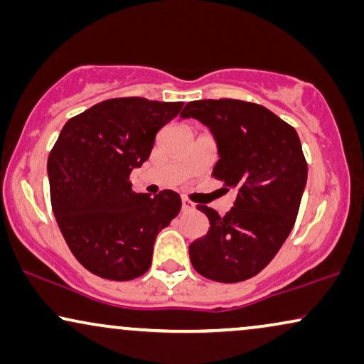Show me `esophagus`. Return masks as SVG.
Segmentation results:
<instances>
[{
	"instance_id": "obj_1",
	"label": "esophagus",
	"mask_w": 364,
	"mask_h": 364,
	"mask_svg": "<svg viewBox=\"0 0 364 364\" xmlns=\"http://www.w3.org/2000/svg\"><path fill=\"white\" fill-rule=\"evenodd\" d=\"M193 203L191 200H187L186 197H182V210H192Z\"/></svg>"
}]
</instances>
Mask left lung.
Here are the masks:
<instances>
[{
    "label": "left lung",
    "instance_id": "obj_1",
    "mask_svg": "<svg viewBox=\"0 0 364 364\" xmlns=\"http://www.w3.org/2000/svg\"><path fill=\"white\" fill-rule=\"evenodd\" d=\"M181 117L208 127L218 154L212 176L238 192L223 217L197 205L210 227L188 247L192 267L222 283L255 277L295 225L308 176L300 137L267 107L238 99L192 101Z\"/></svg>",
    "mask_w": 364,
    "mask_h": 364
}]
</instances>
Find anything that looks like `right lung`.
Segmentation results:
<instances>
[{"mask_svg": "<svg viewBox=\"0 0 364 364\" xmlns=\"http://www.w3.org/2000/svg\"><path fill=\"white\" fill-rule=\"evenodd\" d=\"M183 102L107 99L64 124L48 157L54 217L77 262L94 275L127 282L152 263L157 233L181 212L173 191L132 192V168Z\"/></svg>", "mask_w": 364, "mask_h": 364, "instance_id": "obj_1", "label": "right lung"}]
</instances>
